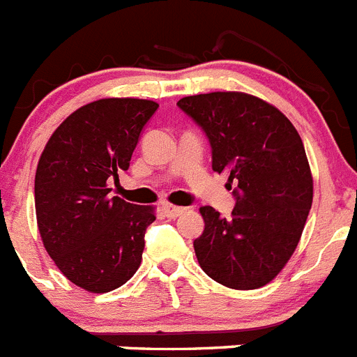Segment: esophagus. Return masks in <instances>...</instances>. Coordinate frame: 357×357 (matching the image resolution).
I'll return each mask as SVG.
<instances>
[{
  "label": "esophagus",
  "instance_id": "1",
  "mask_svg": "<svg viewBox=\"0 0 357 357\" xmlns=\"http://www.w3.org/2000/svg\"><path fill=\"white\" fill-rule=\"evenodd\" d=\"M162 210H163V213L167 215V217H172V218L179 217L181 213H185V208L174 206V204H171V202H163Z\"/></svg>",
  "mask_w": 357,
  "mask_h": 357
}]
</instances>
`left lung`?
<instances>
[{"label": "left lung", "instance_id": "8db88e82", "mask_svg": "<svg viewBox=\"0 0 357 357\" xmlns=\"http://www.w3.org/2000/svg\"><path fill=\"white\" fill-rule=\"evenodd\" d=\"M178 107L206 133L211 167L234 183L229 218L202 206L201 268L233 290L271 282L294 255L313 202L304 144L284 114L245 92L188 96Z\"/></svg>", "mask_w": 357, "mask_h": 357}]
</instances>
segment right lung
Masks as SVG:
<instances>
[{
	"instance_id": "obj_1",
	"label": "right lung",
	"mask_w": 357,
	"mask_h": 357,
	"mask_svg": "<svg viewBox=\"0 0 357 357\" xmlns=\"http://www.w3.org/2000/svg\"><path fill=\"white\" fill-rule=\"evenodd\" d=\"M158 102L107 98L60 124L35 172V211L47 255L76 287L107 294L130 281L142 261L155 208L110 197L108 183L128 171L140 131Z\"/></svg>"
}]
</instances>
